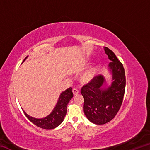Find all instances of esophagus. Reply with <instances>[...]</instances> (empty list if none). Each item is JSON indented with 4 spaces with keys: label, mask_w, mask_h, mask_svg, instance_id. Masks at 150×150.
I'll return each mask as SVG.
<instances>
[{
    "label": "esophagus",
    "mask_w": 150,
    "mask_h": 150,
    "mask_svg": "<svg viewBox=\"0 0 150 150\" xmlns=\"http://www.w3.org/2000/svg\"><path fill=\"white\" fill-rule=\"evenodd\" d=\"M72 91H73V93L74 95H77V94L79 93V91L77 89V88H73Z\"/></svg>",
    "instance_id": "obj_1"
}]
</instances>
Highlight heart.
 Segmentation results:
<instances>
[{
    "label": "heart",
    "instance_id": "obj_1",
    "mask_svg": "<svg viewBox=\"0 0 150 150\" xmlns=\"http://www.w3.org/2000/svg\"><path fill=\"white\" fill-rule=\"evenodd\" d=\"M94 74H95V69H94V68H91L90 70H88V71L83 76L82 81L83 82L85 83L89 82V81L92 80V79L93 78Z\"/></svg>",
    "mask_w": 150,
    "mask_h": 150
}]
</instances>
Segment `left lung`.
<instances>
[{"label": "left lung", "instance_id": "left-lung-1", "mask_svg": "<svg viewBox=\"0 0 150 150\" xmlns=\"http://www.w3.org/2000/svg\"><path fill=\"white\" fill-rule=\"evenodd\" d=\"M105 51L112 61L109 63L114 80L111 86L106 89L101 88L105 78L98 75L83 85L81 90L84 98L83 110L85 116L93 123L100 125L108 122L115 117L122 103L126 87L122 63L109 48L105 47Z\"/></svg>", "mask_w": 150, "mask_h": 150}]
</instances>
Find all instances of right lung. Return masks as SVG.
Here are the masks:
<instances>
[{
	"mask_svg": "<svg viewBox=\"0 0 150 150\" xmlns=\"http://www.w3.org/2000/svg\"><path fill=\"white\" fill-rule=\"evenodd\" d=\"M27 57L25 58L24 60ZM73 96V94L72 93V88L69 87L67 89H66L64 92L61 94L59 100H58L57 105L52 112L44 118L37 119L32 118L28 115L23 110H23L25 116H26L28 119H29V120L32 122L35 126L43 129H45V130H52V129L56 128L63 122L66 113H67V104L71 99Z\"/></svg>",
	"mask_w": 150,
	"mask_h": 150,
	"instance_id": "obj_1",
	"label": "right lung"
}]
</instances>
